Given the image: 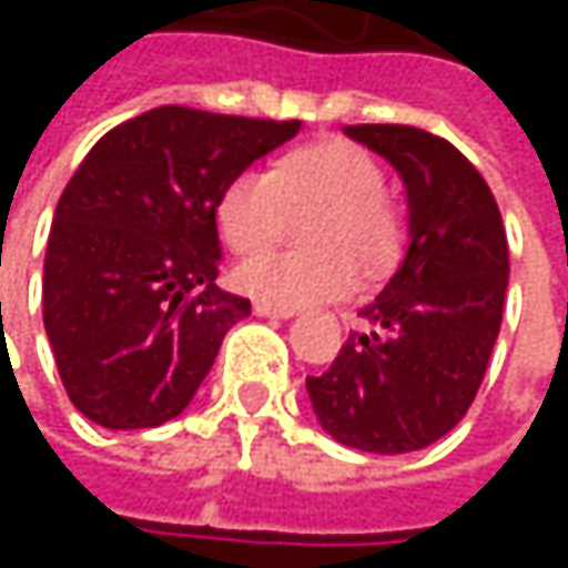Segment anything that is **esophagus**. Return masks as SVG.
Returning a JSON list of instances; mask_svg holds the SVG:
<instances>
[{
	"label": "esophagus",
	"instance_id": "esophagus-1",
	"mask_svg": "<svg viewBox=\"0 0 568 568\" xmlns=\"http://www.w3.org/2000/svg\"><path fill=\"white\" fill-rule=\"evenodd\" d=\"M253 312H256V315H263V318H270V315H273V318H288V315H295V308H283V305L260 302V298L253 302Z\"/></svg>",
	"mask_w": 568,
	"mask_h": 568
}]
</instances>
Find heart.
<instances>
[{"label":"heart","mask_w":568,"mask_h":568,"mask_svg":"<svg viewBox=\"0 0 568 568\" xmlns=\"http://www.w3.org/2000/svg\"><path fill=\"white\" fill-rule=\"evenodd\" d=\"M382 161L352 141H318L283 154L273 171H240L220 193L216 223L230 250L248 253L233 283L260 302L298 308L355 292L358 266L385 273L400 246V223L385 196ZM315 209L303 224L312 251H260L282 235L292 212Z\"/></svg>","instance_id":"heart-1"}]
</instances>
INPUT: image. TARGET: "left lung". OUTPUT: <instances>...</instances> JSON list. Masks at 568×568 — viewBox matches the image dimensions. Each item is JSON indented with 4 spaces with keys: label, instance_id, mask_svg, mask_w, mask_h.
Instances as JSON below:
<instances>
[{
    "label": "left lung",
    "instance_id": "left-lung-1",
    "mask_svg": "<svg viewBox=\"0 0 568 568\" xmlns=\"http://www.w3.org/2000/svg\"><path fill=\"white\" fill-rule=\"evenodd\" d=\"M345 134L400 173L410 243L385 292L358 312L372 332L348 335L305 388L338 444L407 454L444 437L480 392L510 246L487 180L450 141L410 124H352Z\"/></svg>",
    "mask_w": 568,
    "mask_h": 568
}]
</instances>
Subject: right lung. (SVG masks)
Segmentation results:
<instances>
[{
  "instance_id": "right-lung-1",
  "label": "right lung",
  "mask_w": 568,
  "mask_h": 568,
  "mask_svg": "<svg viewBox=\"0 0 568 568\" xmlns=\"http://www.w3.org/2000/svg\"><path fill=\"white\" fill-rule=\"evenodd\" d=\"M298 121L164 104L111 128L71 173L45 250L42 315L71 404L101 427L176 417L250 298L223 292V186Z\"/></svg>"
}]
</instances>
